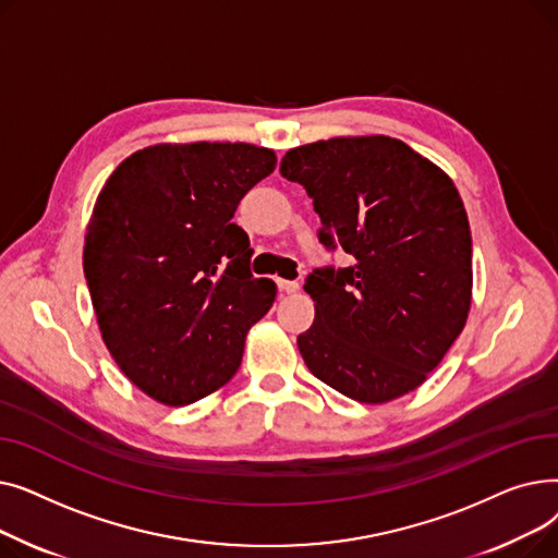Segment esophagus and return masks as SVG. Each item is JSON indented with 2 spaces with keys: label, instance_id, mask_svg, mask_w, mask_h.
Masks as SVG:
<instances>
[{
  "label": "esophagus",
  "instance_id": "1",
  "mask_svg": "<svg viewBox=\"0 0 558 558\" xmlns=\"http://www.w3.org/2000/svg\"><path fill=\"white\" fill-rule=\"evenodd\" d=\"M278 287H280V291H284V294H296V291L301 289V284L296 280H282V278H278Z\"/></svg>",
  "mask_w": 558,
  "mask_h": 558
}]
</instances>
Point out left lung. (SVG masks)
<instances>
[{
    "label": "left lung",
    "mask_w": 558,
    "mask_h": 558,
    "mask_svg": "<svg viewBox=\"0 0 558 558\" xmlns=\"http://www.w3.org/2000/svg\"><path fill=\"white\" fill-rule=\"evenodd\" d=\"M280 173L314 201L320 244L355 257L305 280L316 312L299 335L307 368L366 404L414 391L471 312L473 240L452 179L387 135L296 146Z\"/></svg>",
    "instance_id": "1"
}]
</instances>
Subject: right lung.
<instances>
[{"instance_id":"1","label":"right lung","mask_w":558,"mask_h":558,"mask_svg":"<svg viewBox=\"0 0 558 558\" xmlns=\"http://www.w3.org/2000/svg\"><path fill=\"white\" fill-rule=\"evenodd\" d=\"M276 162L246 142L156 144L101 187L83 274L106 348L149 398L183 407L238 373L276 282L251 276L248 234L232 217Z\"/></svg>"}]
</instances>
